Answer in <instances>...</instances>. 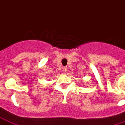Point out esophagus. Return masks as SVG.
<instances>
[{
	"label": "esophagus",
	"instance_id": "obj_1",
	"mask_svg": "<svg viewBox=\"0 0 125 125\" xmlns=\"http://www.w3.org/2000/svg\"><path fill=\"white\" fill-rule=\"evenodd\" d=\"M63 71L64 72L67 71V67H63Z\"/></svg>",
	"mask_w": 125,
	"mask_h": 125
}]
</instances>
